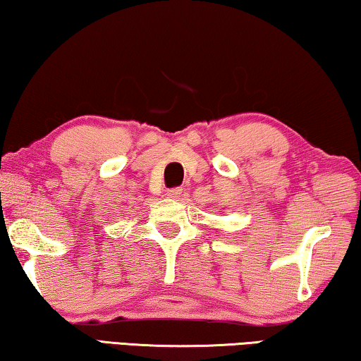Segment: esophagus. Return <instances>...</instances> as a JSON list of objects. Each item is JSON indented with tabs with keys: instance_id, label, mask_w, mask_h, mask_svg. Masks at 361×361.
I'll return each instance as SVG.
<instances>
[{
	"instance_id": "34e87169",
	"label": "esophagus",
	"mask_w": 361,
	"mask_h": 361,
	"mask_svg": "<svg viewBox=\"0 0 361 361\" xmlns=\"http://www.w3.org/2000/svg\"><path fill=\"white\" fill-rule=\"evenodd\" d=\"M182 195V188H179V187H177V188H171V190H168V192H166V197H168V198H179Z\"/></svg>"
}]
</instances>
